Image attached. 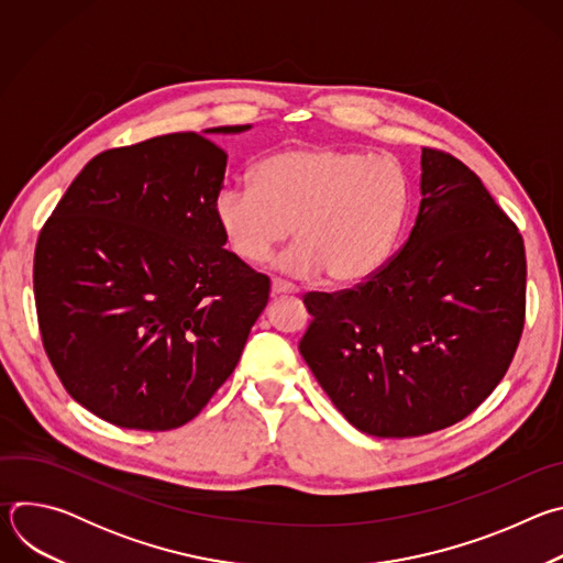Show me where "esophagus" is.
Segmentation results:
<instances>
[{
    "mask_svg": "<svg viewBox=\"0 0 563 563\" xmlns=\"http://www.w3.org/2000/svg\"><path fill=\"white\" fill-rule=\"evenodd\" d=\"M298 289L294 287V285H289V283H285V280H280V278H274L272 280V296L274 298H278V296H289V294H296Z\"/></svg>",
    "mask_w": 563,
    "mask_h": 563,
    "instance_id": "obj_1",
    "label": "esophagus"
}]
</instances>
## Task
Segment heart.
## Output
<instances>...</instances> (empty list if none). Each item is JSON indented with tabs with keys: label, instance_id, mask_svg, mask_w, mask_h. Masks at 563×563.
Segmentation results:
<instances>
[{
	"label": "heart",
	"instance_id": "heart-1",
	"mask_svg": "<svg viewBox=\"0 0 563 563\" xmlns=\"http://www.w3.org/2000/svg\"><path fill=\"white\" fill-rule=\"evenodd\" d=\"M254 187L224 185L216 224L235 258L256 265L296 231L276 267L334 283L372 278L389 258L410 211V178L391 155L305 144L267 155Z\"/></svg>",
	"mask_w": 563,
	"mask_h": 563
}]
</instances>
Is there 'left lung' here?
Returning a JSON list of instances; mask_svg holds the SVG:
<instances>
[{
  "instance_id": "obj_1",
  "label": "left lung",
  "mask_w": 563,
  "mask_h": 563,
  "mask_svg": "<svg viewBox=\"0 0 563 563\" xmlns=\"http://www.w3.org/2000/svg\"><path fill=\"white\" fill-rule=\"evenodd\" d=\"M408 243L363 285L307 294L298 345L343 417L380 439L421 437L476 410L523 330L526 250L456 157L423 148Z\"/></svg>"
}]
</instances>
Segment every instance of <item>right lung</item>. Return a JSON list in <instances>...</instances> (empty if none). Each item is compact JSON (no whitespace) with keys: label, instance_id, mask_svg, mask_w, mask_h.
Segmentation results:
<instances>
[{"label":"right lung","instance_id":"right-lung-1","mask_svg":"<svg viewBox=\"0 0 563 563\" xmlns=\"http://www.w3.org/2000/svg\"><path fill=\"white\" fill-rule=\"evenodd\" d=\"M169 133L96 155L44 224L35 305L66 391L129 430L191 421L229 378L269 278L224 250L213 200L227 153Z\"/></svg>","mask_w":563,"mask_h":563}]
</instances>
